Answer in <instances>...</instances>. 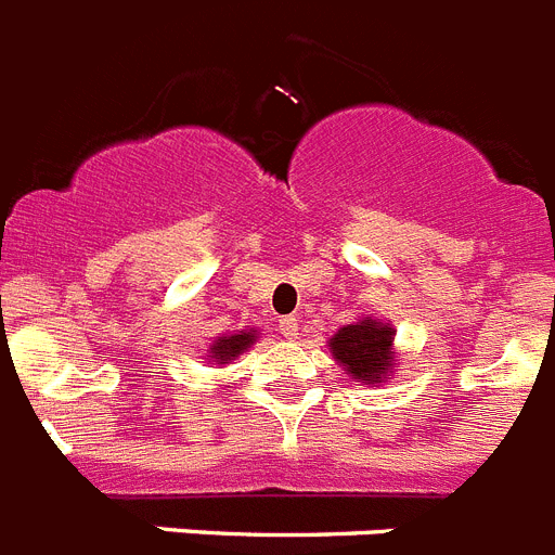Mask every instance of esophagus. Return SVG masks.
<instances>
[{
  "label": "esophagus",
  "mask_w": 555,
  "mask_h": 555,
  "mask_svg": "<svg viewBox=\"0 0 555 555\" xmlns=\"http://www.w3.org/2000/svg\"><path fill=\"white\" fill-rule=\"evenodd\" d=\"M279 332H282L287 340H293V337H298V321L293 315L287 318H279Z\"/></svg>",
  "instance_id": "esophagus-1"
}]
</instances>
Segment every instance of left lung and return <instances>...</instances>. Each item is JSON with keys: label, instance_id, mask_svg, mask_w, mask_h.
<instances>
[{"label": "left lung", "instance_id": "1", "mask_svg": "<svg viewBox=\"0 0 555 555\" xmlns=\"http://www.w3.org/2000/svg\"><path fill=\"white\" fill-rule=\"evenodd\" d=\"M393 335L397 330L391 324H383L379 318H363V321L346 324L330 337L332 358L358 383H385L391 377L393 354H397Z\"/></svg>", "mask_w": 555, "mask_h": 555}]
</instances>
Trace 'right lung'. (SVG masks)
<instances>
[{
	"label": "right lung",
	"instance_id": "1",
	"mask_svg": "<svg viewBox=\"0 0 555 555\" xmlns=\"http://www.w3.org/2000/svg\"><path fill=\"white\" fill-rule=\"evenodd\" d=\"M257 340V330H245V332H237V335H223L218 337L215 344L209 346V354H206V360H211V363H229V360L240 358L245 349H250V344Z\"/></svg>",
	"mask_w": 555,
	"mask_h": 555
}]
</instances>
